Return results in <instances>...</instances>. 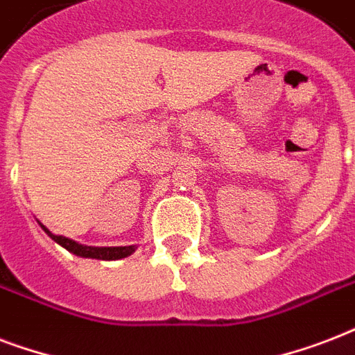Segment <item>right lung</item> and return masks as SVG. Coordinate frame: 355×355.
<instances>
[{
	"label": "right lung",
	"instance_id": "1",
	"mask_svg": "<svg viewBox=\"0 0 355 355\" xmlns=\"http://www.w3.org/2000/svg\"><path fill=\"white\" fill-rule=\"evenodd\" d=\"M46 234L51 237L53 241H57L60 247H64L66 250H69L71 254H77L80 258H96V259H121L127 258L136 250V245H128V247H86V245H80V243L73 241V239H68L64 236H55L47 230L44 225H40Z\"/></svg>",
	"mask_w": 355,
	"mask_h": 355
}]
</instances>
